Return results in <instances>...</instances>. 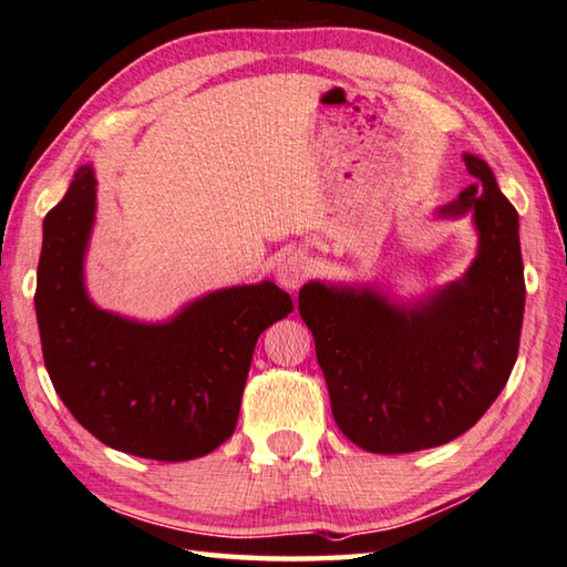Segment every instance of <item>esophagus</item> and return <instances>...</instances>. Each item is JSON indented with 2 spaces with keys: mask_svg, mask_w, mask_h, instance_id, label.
Segmentation results:
<instances>
[{
  "mask_svg": "<svg viewBox=\"0 0 567 567\" xmlns=\"http://www.w3.org/2000/svg\"><path fill=\"white\" fill-rule=\"evenodd\" d=\"M307 275H309V260L302 252H290L277 262V282H280L285 290H297V287L305 282Z\"/></svg>",
  "mask_w": 567,
  "mask_h": 567,
  "instance_id": "obj_1",
  "label": "esophagus"
}]
</instances>
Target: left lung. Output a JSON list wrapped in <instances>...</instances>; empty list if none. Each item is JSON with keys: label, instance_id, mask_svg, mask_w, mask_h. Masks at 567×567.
Here are the masks:
<instances>
[{"label": "left lung", "instance_id": "8db88e82", "mask_svg": "<svg viewBox=\"0 0 567 567\" xmlns=\"http://www.w3.org/2000/svg\"><path fill=\"white\" fill-rule=\"evenodd\" d=\"M464 164L476 182L437 208L440 218L472 214L480 236L457 282L415 302L371 285L312 280L299 290L331 415L365 452L403 454L460 437L516 363L526 305L518 214L489 164L470 152Z\"/></svg>", "mask_w": 567, "mask_h": 567}]
</instances>
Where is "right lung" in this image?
Instances as JSON below:
<instances>
[{
  "label": "right lung",
  "mask_w": 567,
  "mask_h": 567,
  "mask_svg": "<svg viewBox=\"0 0 567 567\" xmlns=\"http://www.w3.org/2000/svg\"><path fill=\"white\" fill-rule=\"evenodd\" d=\"M95 172L83 164L43 218L37 319L43 363L103 445L157 462L204 457L233 435L258 337L292 312L275 282L208 292L166 321L100 309L85 290Z\"/></svg>",
  "instance_id": "add662e5"
}]
</instances>
